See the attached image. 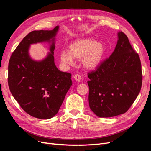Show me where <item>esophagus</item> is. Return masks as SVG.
<instances>
[{
	"label": "esophagus",
	"instance_id": "esophagus-1",
	"mask_svg": "<svg viewBox=\"0 0 151 151\" xmlns=\"http://www.w3.org/2000/svg\"><path fill=\"white\" fill-rule=\"evenodd\" d=\"M74 78L75 79V80L76 81H81V76H80V75H79V74H76V75H75L74 76Z\"/></svg>",
	"mask_w": 151,
	"mask_h": 151
}]
</instances>
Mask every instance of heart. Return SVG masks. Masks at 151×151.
<instances>
[{
    "label": "heart",
    "instance_id": "obj_1",
    "mask_svg": "<svg viewBox=\"0 0 151 151\" xmlns=\"http://www.w3.org/2000/svg\"><path fill=\"white\" fill-rule=\"evenodd\" d=\"M105 53L104 44L96 42L92 38H81L74 40L68 47V51L63 50L60 55L63 64L71 65L74 58L81 59L83 66L88 70H93L101 63Z\"/></svg>",
    "mask_w": 151,
    "mask_h": 151
}]
</instances>
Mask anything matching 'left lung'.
I'll list each match as a JSON object with an SVG mask.
<instances>
[{
  "label": "left lung",
  "instance_id": "1",
  "mask_svg": "<svg viewBox=\"0 0 151 151\" xmlns=\"http://www.w3.org/2000/svg\"><path fill=\"white\" fill-rule=\"evenodd\" d=\"M112 54L96 71L88 73L89 104L98 117L127 112L139 95L142 82L140 60L127 36L118 32Z\"/></svg>",
  "mask_w": 151,
  "mask_h": 151
}]
</instances>
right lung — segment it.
I'll return each mask as SVG.
<instances>
[{
    "mask_svg": "<svg viewBox=\"0 0 151 151\" xmlns=\"http://www.w3.org/2000/svg\"><path fill=\"white\" fill-rule=\"evenodd\" d=\"M59 29L31 31L22 39L9 62L8 84L13 97L23 110L40 119H50L58 113L72 84L71 74L59 70L53 51ZM47 42L50 52L41 61L29 55L30 45Z\"/></svg>",
    "mask_w": 151,
    "mask_h": 151,
    "instance_id": "obj_1",
    "label": "right lung"
}]
</instances>
